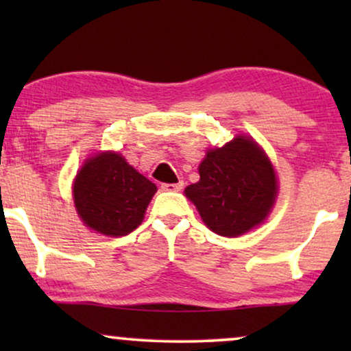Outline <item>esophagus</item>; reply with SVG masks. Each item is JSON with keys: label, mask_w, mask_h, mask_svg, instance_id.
I'll return each mask as SVG.
<instances>
[{"label": "esophagus", "mask_w": 351, "mask_h": 351, "mask_svg": "<svg viewBox=\"0 0 351 351\" xmlns=\"http://www.w3.org/2000/svg\"><path fill=\"white\" fill-rule=\"evenodd\" d=\"M162 190L166 191H180L182 189H184V182H177V184H162L161 185Z\"/></svg>", "instance_id": "34e87169"}]
</instances>
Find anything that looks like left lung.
<instances>
[{
	"label": "left lung",
	"mask_w": 351,
	"mask_h": 351,
	"mask_svg": "<svg viewBox=\"0 0 351 351\" xmlns=\"http://www.w3.org/2000/svg\"><path fill=\"white\" fill-rule=\"evenodd\" d=\"M185 195L203 222L222 237H239L262 223L276 196V176L256 142L238 136L209 150L199 165V182Z\"/></svg>",
	"instance_id": "left-lung-1"
}]
</instances>
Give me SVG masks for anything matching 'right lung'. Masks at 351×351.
<instances>
[{"label":"right lung","mask_w":351,"mask_h":351,"mask_svg":"<svg viewBox=\"0 0 351 351\" xmlns=\"http://www.w3.org/2000/svg\"><path fill=\"white\" fill-rule=\"evenodd\" d=\"M156 185L129 166L118 153H100L86 161L73 185L75 206L89 228L124 237L136 230Z\"/></svg>","instance_id":"right-lung-1"}]
</instances>
